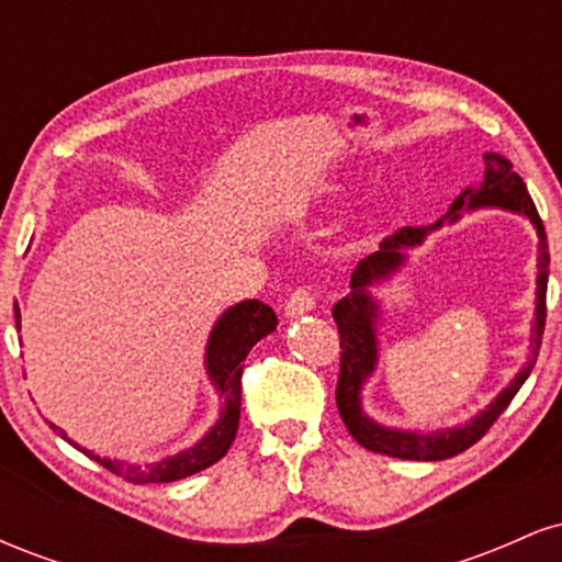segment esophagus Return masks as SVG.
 <instances>
[{"instance_id": "esophagus-1", "label": "esophagus", "mask_w": 562, "mask_h": 562, "mask_svg": "<svg viewBox=\"0 0 562 562\" xmlns=\"http://www.w3.org/2000/svg\"><path fill=\"white\" fill-rule=\"evenodd\" d=\"M314 299H317V293H314L312 288H295L285 301V314L288 317H301V314H308L314 308Z\"/></svg>"}]
</instances>
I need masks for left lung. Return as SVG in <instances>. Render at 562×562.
<instances>
[{"mask_svg":"<svg viewBox=\"0 0 562 562\" xmlns=\"http://www.w3.org/2000/svg\"><path fill=\"white\" fill-rule=\"evenodd\" d=\"M486 177H483L481 187H468L460 198L451 203L449 209V222H457L462 211L473 209H505L513 214H524L528 222L537 227L539 235V274H537V317H533V338H531V359L518 375L513 378V383L507 385L499 396L494 398L486 409L479 412L473 420L465 425H457V428H443L434 430V434H420V430H402V428H385L367 417L362 409V389L375 372L378 364V330L375 322L380 314V306L370 295V288L375 282L391 277L396 269H402L406 261V248H417L423 245L428 232L438 229L443 224V218H438L430 227H402L393 232L391 237H385L380 243V250L372 256H367L357 263L351 274V293L346 299H340L333 306V319L338 325L340 333V375H338V389H335V402H338V412L344 417L348 434L357 438V443H362L364 449L378 451V454L398 457V460H449V457L460 454L473 447L479 438H483L488 428H492L496 417L507 409V404L513 402L515 393L520 391V385L526 383V378L531 375L533 362H537V353L541 346V335H544V319H547V277H550V250H547V232L544 224L537 214V205H533L531 195H528L524 179L513 171V164L505 156H496V153H486Z\"/></svg>","mask_w":562,"mask_h":562,"instance_id":"8db88e82","label":"left lung"}]
</instances>
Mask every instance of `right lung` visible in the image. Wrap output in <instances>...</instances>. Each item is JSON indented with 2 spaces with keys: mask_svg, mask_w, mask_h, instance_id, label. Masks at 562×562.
<instances>
[{
  "mask_svg": "<svg viewBox=\"0 0 562 562\" xmlns=\"http://www.w3.org/2000/svg\"><path fill=\"white\" fill-rule=\"evenodd\" d=\"M15 325L21 327V308L15 303ZM277 327V314L267 303L250 299L240 301L235 306H229L222 317L216 319L214 330H211L209 346H205V372L209 380L214 383V389L222 396V415L214 428L209 430L195 447L179 451V454L166 457V460L153 462V465H132V462L111 460V457H100L94 451L79 447L66 436V430L57 428L55 423H49V428L57 430L63 438H68V443H74L76 449L83 451L87 457H92L94 462H100L102 468H108L115 475H124L132 483H171L187 475H195L200 470L211 468L214 462L222 460L227 454L232 441H235L237 425H240V378H243V362L250 353V348L259 344L261 338H267Z\"/></svg>",
  "mask_w": 562,
  "mask_h": 562,
  "instance_id": "add662e5",
  "label": "right lung"
}]
</instances>
